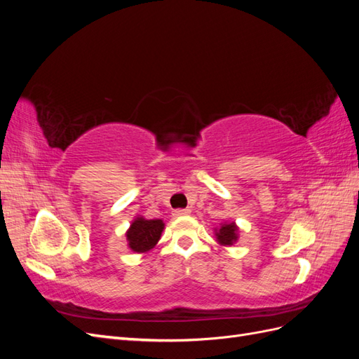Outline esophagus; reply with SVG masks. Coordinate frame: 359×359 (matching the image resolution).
<instances>
[{"label": "esophagus", "mask_w": 359, "mask_h": 359, "mask_svg": "<svg viewBox=\"0 0 359 359\" xmlns=\"http://www.w3.org/2000/svg\"><path fill=\"white\" fill-rule=\"evenodd\" d=\"M191 211L189 208H178V210H173V215L175 217H181V215H189Z\"/></svg>", "instance_id": "esophagus-1"}]
</instances>
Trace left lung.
Returning <instances> with one entry per match:
<instances>
[{
    "label": "left lung",
    "mask_w": 359,
    "mask_h": 359,
    "mask_svg": "<svg viewBox=\"0 0 359 359\" xmlns=\"http://www.w3.org/2000/svg\"><path fill=\"white\" fill-rule=\"evenodd\" d=\"M236 232L238 227L235 226V223L231 224H223L220 227V231L215 233L217 241H219L222 245H232L236 241Z\"/></svg>",
    "instance_id": "8db88e82"
}]
</instances>
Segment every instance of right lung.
Segmentation results:
<instances>
[{"instance_id":"obj_1","label":"right lung","mask_w":359,"mask_h":359,"mask_svg":"<svg viewBox=\"0 0 359 359\" xmlns=\"http://www.w3.org/2000/svg\"><path fill=\"white\" fill-rule=\"evenodd\" d=\"M163 227L165 223L161 220H145L142 217H137L127 232L128 247L137 253L149 252L158 243Z\"/></svg>"}]
</instances>
